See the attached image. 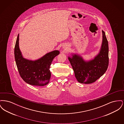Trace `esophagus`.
I'll list each match as a JSON object with an SVG mask.
<instances>
[{
	"instance_id": "obj_1",
	"label": "esophagus",
	"mask_w": 124,
	"mask_h": 124,
	"mask_svg": "<svg viewBox=\"0 0 124 124\" xmlns=\"http://www.w3.org/2000/svg\"><path fill=\"white\" fill-rule=\"evenodd\" d=\"M65 47H64V48H65Z\"/></svg>"
}]
</instances>
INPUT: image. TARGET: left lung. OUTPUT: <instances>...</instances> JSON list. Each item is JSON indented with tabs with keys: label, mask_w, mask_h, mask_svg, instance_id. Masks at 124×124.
I'll list each match as a JSON object with an SVG mask.
<instances>
[{
	"label": "left lung",
	"mask_w": 124,
	"mask_h": 124,
	"mask_svg": "<svg viewBox=\"0 0 124 124\" xmlns=\"http://www.w3.org/2000/svg\"><path fill=\"white\" fill-rule=\"evenodd\" d=\"M102 31L100 51L93 59L85 61L77 54H71L68 59L78 82L88 84L94 82L106 71L109 64V47L105 32Z\"/></svg>",
	"instance_id": "obj_1"
}]
</instances>
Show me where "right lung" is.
Masks as SVG:
<instances>
[{"instance_id": "1", "label": "right lung", "mask_w": 124, "mask_h": 124, "mask_svg": "<svg viewBox=\"0 0 124 124\" xmlns=\"http://www.w3.org/2000/svg\"><path fill=\"white\" fill-rule=\"evenodd\" d=\"M19 34L14 48V55L19 73L27 84L36 86H44L50 81L51 76L50 65L53 59L59 54L54 50L46 54L40 59L31 60L24 58L19 47Z\"/></svg>"}]
</instances>
